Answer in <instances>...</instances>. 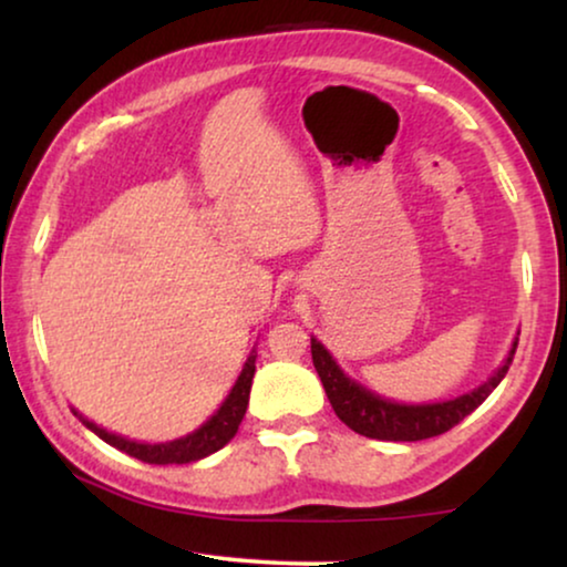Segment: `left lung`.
I'll return each instance as SVG.
<instances>
[{"mask_svg":"<svg viewBox=\"0 0 567 567\" xmlns=\"http://www.w3.org/2000/svg\"><path fill=\"white\" fill-rule=\"evenodd\" d=\"M516 346L518 338L514 340V348H511L506 363L485 384H480L477 390L462 394L456 400L431 402V405H400V402L379 398V394L369 392L367 386L351 382L340 371L336 359L328 353V348L317 338H312V361L317 374L322 379L324 394H328L332 410H336V415L348 429L367 439L379 441H423L441 436V433L454 429L472 410L483 405L487 394L506 377L511 361H514Z\"/></svg>","mask_w":567,"mask_h":567,"instance_id":"8db88e82","label":"left lung"}]
</instances>
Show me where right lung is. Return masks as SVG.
Returning <instances> with one entry per match:
<instances>
[{
    "mask_svg": "<svg viewBox=\"0 0 567 567\" xmlns=\"http://www.w3.org/2000/svg\"><path fill=\"white\" fill-rule=\"evenodd\" d=\"M255 359H258V353L252 351L250 359H247V363H245L243 374L237 377L235 386H231L229 398L221 402V408L216 410V413L208 417V421L200 425L198 431H193L183 439L167 441V444H138V441H128L123 436H115V433H107L105 429H100V425L87 421V417H82L80 413H76V410H74V415H80L82 423L87 425L92 433H97V436L103 439L105 444L121 449V452H126L128 456H136V460H142V462H150V464L198 462L208 454L219 452L221 446H227L229 441L235 439L239 423H243V417H245L247 402H250V386H252V377H255Z\"/></svg>",
    "mask_w": 567,
    "mask_h": 567,
    "instance_id": "right-lung-1",
    "label": "right lung"
}]
</instances>
